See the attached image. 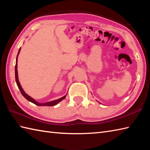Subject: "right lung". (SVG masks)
<instances>
[{
    "label": "right lung",
    "mask_w": 150,
    "mask_h": 150,
    "mask_svg": "<svg viewBox=\"0 0 150 150\" xmlns=\"http://www.w3.org/2000/svg\"><path fill=\"white\" fill-rule=\"evenodd\" d=\"M20 51H21V48L19 49V51L18 52V54H17V57L19 53H20ZM17 59H16V64H15V81H16V82H17V84L18 86V88L19 90H20L21 91V93H22V95H23V96L26 98V99L28 100H29L30 102H31V103L36 104L37 106H55V105L58 104L59 102H60L61 100H62L63 99H64V98H66V95H65V96L62 97V98H59V99H57V100H53V101H51V102H48V103H38V102H37L35 100H34L33 98H31V97H30L29 95H28L24 91L23 89L22 88L20 84V83H19V81H18V72H17Z\"/></svg>",
    "instance_id": "right-lung-1"
}]
</instances>
